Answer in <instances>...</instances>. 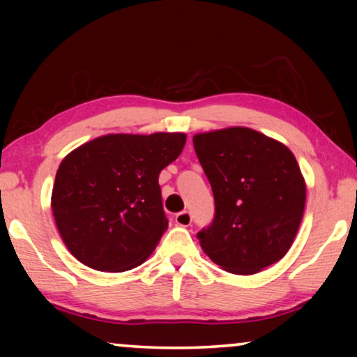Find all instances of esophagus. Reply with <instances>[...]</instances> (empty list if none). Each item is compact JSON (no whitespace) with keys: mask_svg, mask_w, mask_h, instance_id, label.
Instances as JSON below:
<instances>
[{"mask_svg":"<svg viewBox=\"0 0 357 357\" xmlns=\"http://www.w3.org/2000/svg\"><path fill=\"white\" fill-rule=\"evenodd\" d=\"M175 222L182 227H188L190 224H192V214H190V211L178 213L177 216H175Z\"/></svg>","mask_w":357,"mask_h":357,"instance_id":"esophagus-1","label":"esophagus"}]
</instances>
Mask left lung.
<instances>
[{"label":"left lung","instance_id":"obj_1","mask_svg":"<svg viewBox=\"0 0 357 357\" xmlns=\"http://www.w3.org/2000/svg\"><path fill=\"white\" fill-rule=\"evenodd\" d=\"M211 183L214 219L197 234L211 260L234 275H255L289 250L305 206V180L280 141L245 126L193 136Z\"/></svg>","mask_w":357,"mask_h":357}]
</instances>
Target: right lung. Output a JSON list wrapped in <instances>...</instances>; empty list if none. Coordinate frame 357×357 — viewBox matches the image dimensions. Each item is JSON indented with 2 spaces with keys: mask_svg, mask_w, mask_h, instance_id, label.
<instances>
[{
  "mask_svg": "<svg viewBox=\"0 0 357 357\" xmlns=\"http://www.w3.org/2000/svg\"><path fill=\"white\" fill-rule=\"evenodd\" d=\"M185 141V133L105 135L61 160L52 211L73 257L92 270L119 273L153 253L169 226L159 174Z\"/></svg>",
  "mask_w": 357,
  "mask_h": 357,
  "instance_id": "right-lung-1",
  "label": "right lung"
}]
</instances>
